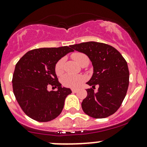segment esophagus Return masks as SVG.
<instances>
[{"mask_svg":"<svg viewBox=\"0 0 147 147\" xmlns=\"http://www.w3.org/2000/svg\"><path fill=\"white\" fill-rule=\"evenodd\" d=\"M72 92L74 93H76L78 92V90H76V89H72Z\"/></svg>","mask_w":147,"mask_h":147,"instance_id":"1","label":"esophagus"}]
</instances>
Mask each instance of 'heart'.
I'll return each mask as SVG.
<instances>
[{"instance_id": "heart-1", "label": "heart", "mask_w": 147, "mask_h": 147, "mask_svg": "<svg viewBox=\"0 0 147 147\" xmlns=\"http://www.w3.org/2000/svg\"><path fill=\"white\" fill-rule=\"evenodd\" d=\"M72 58L80 66L83 65H87L90 59L88 56L83 53L80 52H75L71 55ZM64 63L65 58H61L56 63L55 66V72L57 76H61L64 72ZM85 78L82 75H70V74H67L62 78V84L67 87H70V88H78L82 83L84 82Z\"/></svg>"}]
</instances>
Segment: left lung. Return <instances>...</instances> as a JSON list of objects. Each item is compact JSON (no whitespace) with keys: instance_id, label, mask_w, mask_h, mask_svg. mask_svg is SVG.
I'll return each mask as SVG.
<instances>
[{"instance_id":"left-lung-1","label":"left lung","mask_w":147,"mask_h":147,"mask_svg":"<svg viewBox=\"0 0 147 147\" xmlns=\"http://www.w3.org/2000/svg\"><path fill=\"white\" fill-rule=\"evenodd\" d=\"M87 55L94 67L87 84V95L82 102L86 115L95 119L105 118L118 110L127 94L129 72L127 61L117 49L107 44L90 41L71 45ZM98 90L94 91L95 86Z\"/></svg>"}]
</instances>
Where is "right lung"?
I'll return each instance as SVG.
<instances>
[{"label": "right lung", "instance_id": "1", "mask_svg": "<svg viewBox=\"0 0 147 147\" xmlns=\"http://www.w3.org/2000/svg\"><path fill=\"white\" fill-rule=\"evenodd\" d=\"M74 51L71 45L34 49L19 60L13 75V90L22 110L31 119L45 122L62 112L70 89L61 87L55 72L56 63L67 53ZM57 87V91L47 87Z\"/></svg>", "mask_w": 147, "mask_h": 147}]
</instances>
